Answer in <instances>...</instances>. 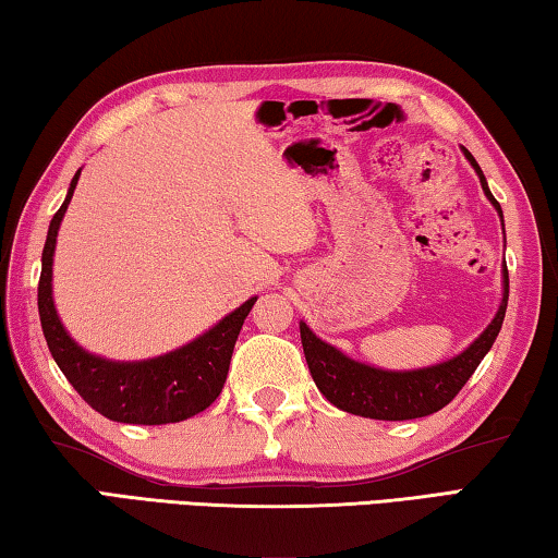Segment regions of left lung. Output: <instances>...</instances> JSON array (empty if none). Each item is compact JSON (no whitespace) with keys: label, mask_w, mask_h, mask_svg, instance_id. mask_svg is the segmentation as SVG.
<instances>
[{"label":"left lung","mask_w":558,"mask_h":558,"mask_svg":"<svg viewBox=\"0 0 558 558\" xmlns=\"http://www.w3.org/2000/svg\"><path fill=\"white\" fill-rule=\"evenodd\" d=\"M464 158L470 166L477 170L482 190L501 217V207L489 193L487 180L482 175L477 160L472 158L468 148ZM501 230H505V219H501ZM505 277V294H501L499 312L492 318V324L474 339L468 349L450 361H442L437 365H427V368L415 371H383L373 368L368 363H359L349 359V355L333 349L331 343L318 339V336L308 328L304 322L299 324L301 331V345H304V355L312 371V378L316 388L324 392L328 403H333L345 413L373 417V420H413L433 415L442 410L450 400L458 396L464 383L477 371V365L485 359L487 351L495 343L501 322L507 314V299H509V271L507 264L501 269Z\"/></svg>","instance_id":"left-lung-1"}]
</instances>
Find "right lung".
<instances>
[{"label":"right lung","mask_w":558,"mask_h":558,"mask_svg":"<svg viewBox=\"0 0 558 558\" xmlns=\"http://www.w3.org/2000/svg\"><path fill=\"white\" fill-rule=\"evenodd\" d=\"M81 170L73 175L66 199L53 215L41 254L39 316L44 339L63 376L86 403L108 420L131 425L180 423L203 413L217 400L230 371L232 351L242 324L257 296L227 314L209 331L182 349L148 361H108L81 349L63 328L51 296V264L61 219L76 190Z\"/></svg>","instance_id":"1"}]
</instances>
